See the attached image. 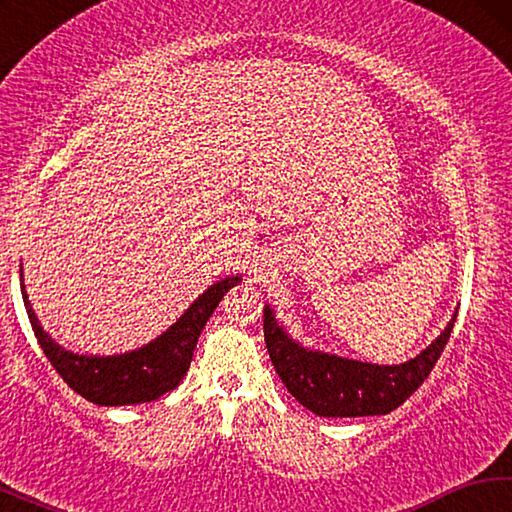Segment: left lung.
<instances>
[{
    "label": "left lung",
    "instance_id": "obj_1",
    "mask_svg": "<svg viewBox=\"0 0 512 512\" xmlns=\"http://www.w3.org/2000/svg\"><path fill=\"white\" fill-rule=\"evenodd\" d=\"M456 314L431 345L393 366L305 348L280 325L271 305L264 307V339L275 372L302 406L320 418H363L391 413L418 391L445 350Z\"/></svg>",
    "mask_w": 512,
    "mask_h": 512
}]
</instances>
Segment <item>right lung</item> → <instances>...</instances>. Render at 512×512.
Instances as JSON below:
<instances>
[{
  "mask_svg": "<svg viewBox=\"0 0 512 512\" xmlns=\"http://www.w3.org/2000/svg\"><path fill=\"white\" fill-rule=\"evenodd\" d=\"M239 282L241 275L223 277L203 291L185 309V314L169 329H164L158 339L149 341L142 348L101 357V354L72 352L51 339L45 327L40 325L27 291H24V273L20 266L24 307H27L31 327L36 332L42 352L72 391L99 406L144 404L173 391L187 375L205 323L219 307L225 293L237 287Z\"/></svg>",
  "mask_w": 512,
  "mask_h": 512,
  "instance_id": "obj_1",
  "label": "right lung"
}]
</instances>
